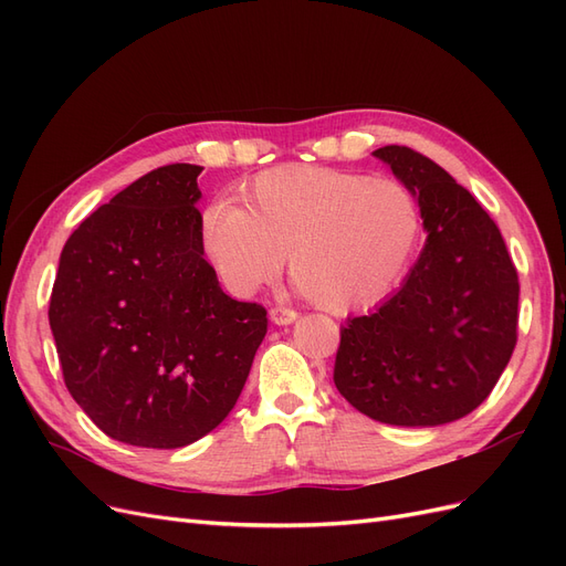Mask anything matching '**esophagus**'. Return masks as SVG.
Segmentation results:
<instances>
[{
  "label": "esophagus",
  "mask_w": 566,
  "mask_h": 566,
  "mask_svg": "<svg viewBox=\"0 0 566 566\" xmlns=\"http://www.w3.org/2000/svg\"><path fill=\"white\" fill-rule=\"evenodd\" d=\"M269 318L276 325H290L297 321V312L290 310V306H273V310L269 312Z\"/></svg>",
  "instance_id": "1"
}]
</instances>
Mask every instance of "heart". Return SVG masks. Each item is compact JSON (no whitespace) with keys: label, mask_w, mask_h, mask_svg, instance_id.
Segmentation results:
<instances>
[{"label":"heart","mask_w":566,"mask_h":566,"mask_svg":"<svg viewBox=\"0 0 566 566\" xmlns=\"http://www.w3.org/2000/svg\"><path fill=\"white\" fill-rule=\"evenodd\" d=\"M422 231L410 188L389 177L295 165L260 175L248 210L214 200L200 214V245L231 293L250 295L285 262L321 310L347 314L397 285Z\"/></svg>","instance_id":"b5f03b06"}]
</instances>
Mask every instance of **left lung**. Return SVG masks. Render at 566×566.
I'll list each match as a JSON object with an SVG mask.
<instances>
[{"mask_svg": "<svg viewBox=\"0 0 566 566\" xmlns=\"http://www.w3.org/2000/svg\"><path fill=\"white\" fill-rule=\"evenodd\" d=\"M373 156L418 198L427 238L397 293L342 325L333 380L378 422L447 424L489 397L517 345V269L447 169L406 146Z\"/></svg>", "mask_w": 566, "mask_h": 566, "instance_id": "1", "label": "left lung"}]
</instances>
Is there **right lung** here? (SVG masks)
Wrapping results in <instances>:
<instances>
[{
  "label": "right lung",
  "instance_id": "1",
  "mask_svg": "<svg viewBox=\"0 0 566 566\" xmlns=\"http://www.w3.org/2000/svg\"><path fill=\"white\" fill-rule=\"evenodd\" d=\"M200 165H165L67 238L49 302L63 380L101 432L179 449L224 420L266 310L221 290L200 245Z\"/></svg>",
  "mask_w": 566,
  "mask_h": 566
}]
</instances>
